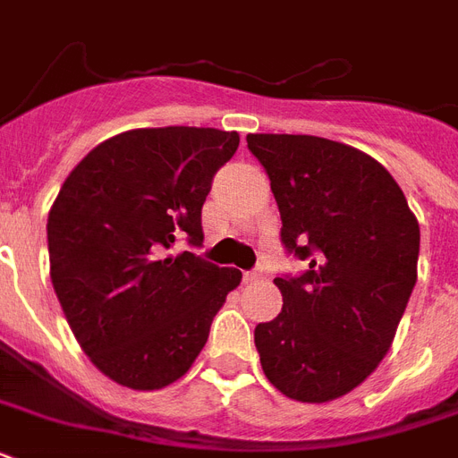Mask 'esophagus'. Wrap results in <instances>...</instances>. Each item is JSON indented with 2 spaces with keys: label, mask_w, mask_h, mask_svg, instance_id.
<instances>
[{
  "label": "esophagus",
  "mask_w": 458,
  "mask_h": 458,
  "mask_svg": "<svg viewBox=\"0 0 458 458\" xmlns=\"http://www.w3.org/2000/svg\"><path fill=\"white\" fill-rule=\"evenodd\" d=\"M264 278V268L259 266L254 271H244V283H257V280Z\"/></svg>",
  "instance_id": "obj_1"
}]
</instances>
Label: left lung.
Here are the masks:
<instances>
[{
	"instance_id": "left-lung-1",
	"label": "left lung",
	"mask_w": 458,
	"mask_h": 458,
	"mask_svg": "<svg viewBox=\"0 0 458 458\" xmlns=\"http://www.w3.org/2000/svg\"><path fill=\"white\" fill-rule=\"evenodd\" d=\"M271 180L280 242L309 261L276 278L283 311L259 323L261 369L285 397L330 402L387 354L416 285L420 230L402 187L369 154L313 135H247Z\"/></svg>"
}]
</instances>
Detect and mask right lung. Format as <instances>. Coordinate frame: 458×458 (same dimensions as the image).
<instances>
[{
  "mask_svg": "<svg viewBox=\"0 0 458 458\" xmlns=\"http://www.w3.org/2000/svg\"><path fill=\"white\" fill-rule=\"evenodd\" d=\"M237 132L138 128L97 145L61 185L47 218L54 293L104 376L132 390L182 377L211 320L242 280L175 242L199 247L201 207Z\"/></svg>",
  "mask_w": 458,
  "mask_h": 458,
  "instance_id": "obj_1",
  "label": "right lung"
}]
</instances>
